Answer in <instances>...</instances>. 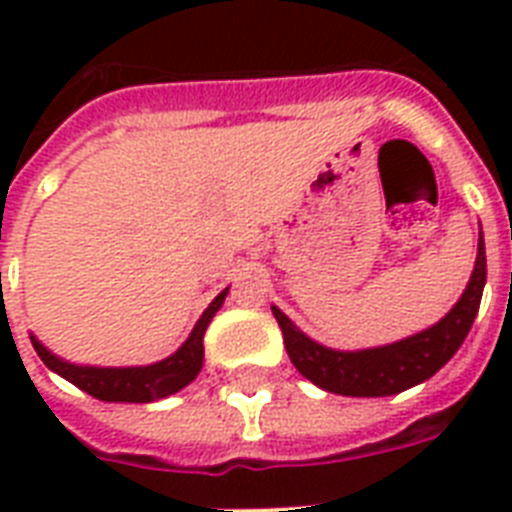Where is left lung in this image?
Instances as JSON below:
<instances>
[{"mask_svg": "<svg viewBox=\"0 0 512 512\" xmlns=\"http://www.w3.org/2000/svg\"><path fill=\"white\" fill-rule=\"evenodd\" d=\"M486 284V247L484 233L478 236V255L470 281L462 297L444 319L404 340L364 350H335L311 340L287 313L271 305L279 321L284 345L292 364L303 377L327 393L353 398L396 396L420 382L430 380L449 358L460 350L476 321L481 295Z\"/></svg>", "mask_w": 512, "mask_h": 512, "instance_id": "obj_1", "label": "left lung"}]
</instances>
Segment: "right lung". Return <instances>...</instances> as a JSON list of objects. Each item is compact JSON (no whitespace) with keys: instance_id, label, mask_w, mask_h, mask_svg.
Masks as SVG:
<instances>
[{"instance_id":"obj_1","label":"right lung","mask_w":512,"mask_h":512,"mask_svg":"<svg viewBox=\"0 0 512 512\" xmlns=\"http://www.w3.org/2000/svg\"><path fill=\"white\" fill-rule=\"evenodd\" d=\"M228 287L209 303V308L201 313L196 327L191 329L188 340L172 353V356L156 361L148 366H87L71 364L66 358L55 356L42 342L31 335V345L39 353L47 369L60 374L63 380L74 382L76 388L100 398V401H119V404H148L167 398L177 390H183L188 382L196 380V374L204 366V332L209 321L215 319L220 305L225 303Z\"/></svg>"}]
</instances>
